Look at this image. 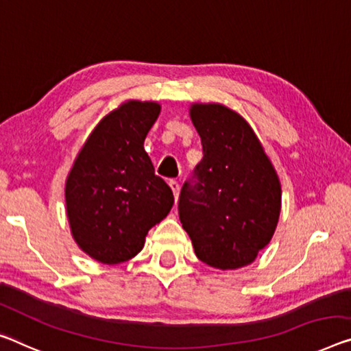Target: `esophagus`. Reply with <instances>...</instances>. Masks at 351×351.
<instances>
[{
	"label": "esophagus",
	"mask_w": 351,
	"mask_h": 351,
	"mask_svg": "<svg viewBox=\"0 0 351 351\" xmlns=\"http://www.w3.org/2000/svg\"><path fill=\"white\" fill-rule=\"evenodd\" d=\"M169 186H171L172 194H174V197H176V201H177V199H179V191H180V185H179V182H176V180H169Z\"/></svg>",
	"instance_id": "1"
}]
</instances>
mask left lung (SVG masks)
<instances>
[{
	"mask_svg": "<svg viewBox=\"0 0 351 351\" xmlns=\"http://www.w3.org/2000/svg\"><path fill=\"white\" fill-rule=\"evenodd\" d=\"M204 157L179 199L182 228L207 265L237 269L256 261L276 230L281 182L243 116L223 104H191Z\"/></svg>",
	"mask_w": 351,
	"mask_h": 351,
	"instance_id": "1",
	"label": "left lung"
}]
</instances>
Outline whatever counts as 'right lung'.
I'll use <instances>...</instances> for the list:
<instances>
[{
	"instance_id": "add662e5",
	"label": "right lung",
	"mask_w": 351,
	"mask_h": 351,
	"mask_svg": "<svg viewBox=\"0 0 351 351\" xmlns=\"http://www.w3.org/2000/svg\"><path fill=\"white\" fill-rule=\"evenodd\" d=\"M158 101L127 100L97 123L66 180V212L75 243L105 265L133 258L145 235L168 217L171 188L144 150Z\"/></svg>"
}]
</instances>
